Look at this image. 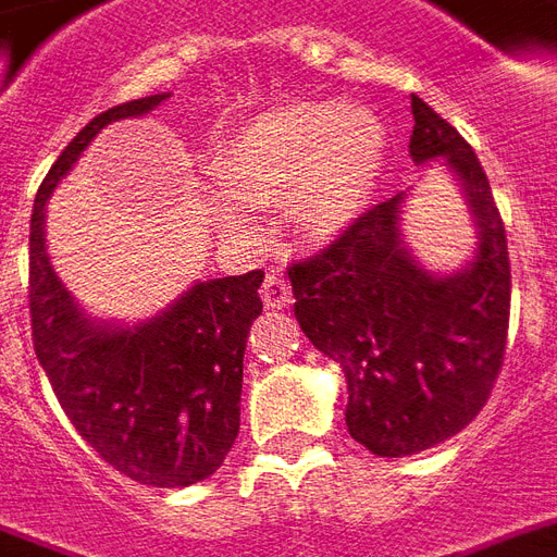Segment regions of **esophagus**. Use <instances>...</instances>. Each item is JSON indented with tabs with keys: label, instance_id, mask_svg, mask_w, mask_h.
<instances>
[{
	"label": "esophagus",
	"instance_id": "obj_1",
	"mask_svg": "<svg viewBox=\"0 0 557 557\" xmlns=\"http://www.w3.org/2000/svg\"><path fill=\"white\" fill-rule=\"evenodd\" d=\"M261 296H263V306L267 308H284L290 306V282H287V275L282 270H273V273H267L263 278V287H261Z\"/></svg>",
	"mask_w": 557,
	"mask_h": 557
}]
</instances>
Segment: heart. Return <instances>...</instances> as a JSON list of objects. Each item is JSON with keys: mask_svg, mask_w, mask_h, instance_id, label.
<instances>
[{"mask_svg": "<svg viewBox=\"0 0 557 557\" xmlns=\"http://www.w3.org/2000/svg\"><path fill=\"white\" fill-rule=\"evenodd\" d=\"M385 129L380 117L338 100H296L267 109L219 141L207 172L225 198L213 201L219 222L246 228L239 205L284 201L302 239L341 237L383 177Z\"/></svg>", "mask_w": 557, "mask_h": 557, "instance_id": "obj_1", "label": "heart"}]
</instances>
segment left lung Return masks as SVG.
Segmentation results:
<instances>
[{
    "instance_id": "1",
    "label": "left lung",
    "mask_w": 557,
    "mask_h": 557,
    "mask_svg": "<svg viewBox=\"0 0 557 557\" xmlns=\"http://www.w3.org/2000/svg\"><path fill=\"white\" fill-rule=\"evenodd\" d=\"M416 165L445 160L472 213V258L428 273L400 234L407 193L352 222L332 246L287 270L306 338L341 364L347 430L376 457H409L460 433L493 392L510 318L502 213L469 141L412 95Z\"/></svg>"
}]
</instances>
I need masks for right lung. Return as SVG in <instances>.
I'll use <instances>...</instances> for the list:
<instances>
[{
  "mask_svg": "<svg viewBox=\"0 0 557 557\" xmlns=\"http://www.w3.org/2000/svg\"><path fill=\"white\" fill-rule=\"evenodd\" d=\"M169 95L100 112L44 177L28 228V311L40 368L64 416L103 460L148 486H189L216 472L239 433L243 352L263 311V270L195 282L157 318L117 326L73 302L47 255V201L100 129L148 115Z\"/></svg>",
  "mask_w": 557,
  "mask_h": 557,
  "instance_id": "obj_1",
  "label": "right lung"
}]
</instances>
